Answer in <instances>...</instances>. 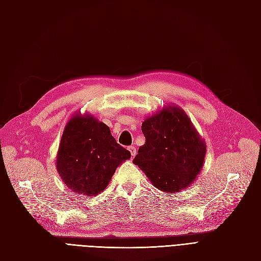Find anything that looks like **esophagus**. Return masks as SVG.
<instances>
[{"instance_id":"obj_1","label":"esophagus","mask_w":261,"mask_h":261,"mask_svg":"<svg viewBox=\"0 0 261 261\" xmlns=\"http://www.w3.org/2000/svg\"><path fill=\"white\" fill-rule=\"evenodd\" d=\"M128 150H129V152H130V154H132L133 158H134L135 155H136V148H135L134 146L128 147Z\"/></svg>"}]
</instances>
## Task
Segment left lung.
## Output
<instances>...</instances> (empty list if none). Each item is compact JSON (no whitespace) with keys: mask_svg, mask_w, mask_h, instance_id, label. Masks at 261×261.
<instances>
[{"mask_svg":"<svg viewBox=\"0 0 261 261\" xmlns=\"http://www.w3.org/2000/svg\"><path fill=\"white\" fill-rule=\"evenodd\" d=\"M146 143L133 163L159 190L177 193L191 186L201 173L206 142L187 113L178 106H166L141 125Z\"/></svg>","mask_w":261,"mask_h":261,"instance_id":"left-lung-1","label":"left lung"}]
</instances>
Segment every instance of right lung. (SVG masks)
<instances>
[{
	"label": "right lung",
	"instance_id": "add662e5",
	"mask_svg": "<svg viewBox=\"0 0 261 261\" xmlns=\"http://www.w3.org/2000/svg\"><path fill=\"white\" fill-rule=\"evenodd\" d=\"M130 159L110 128L94 115L76 113L66 124L59 142L56 168L71 191L95 196L109 185L115 169Z\"/></svg>",
	"mask_w": 261,
	"mask_h": 261
}]
</instances>
